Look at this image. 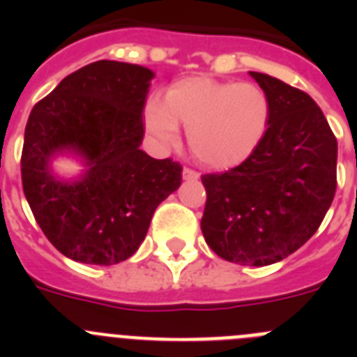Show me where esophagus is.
<instances>
[{"mask_svg":"<svg viewBox=\"0 0 357 357\" xmlns=\"http://www.w3.org/2000/svg\"><path fill=\"white\" fill-rule=\"evenodd\" d=\"M198 176H200V173L195 172V169L191 168L182 169V178H184V181H197Z\"/></svg>","mask_w":357,"mask_h":357,"instance_id":"esophagus-1","label":"esophagus"}]
</instances>
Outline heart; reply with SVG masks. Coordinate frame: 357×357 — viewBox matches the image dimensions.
Returning <instances> with one entry per match:
<instances>
[{
	"mask_svg": "<svg viewBox=\"0 0 357 357\" xmlns=\"http://www.w3.org/2000/svg\"><path fill=\"white\" fill-rule=\"evenodd\" d=\"M273 105L254 82L193 77L166 91V100L148 98L146 128L160 146L175 144L178 121L188 127L189 146L200 162L229 169L247 162L266 139Z\"/></svg>",
	"mask_w": 357,
	"mask_h": 357,
	"instance_id": "1",
	"label": "heart"
}]
</instances>
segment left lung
<instances>
[{
  "label": "left lung",
  "instance_id": "obj_1",
  "mask_svg": "<svg viewBox=\"0 0 357 357\" xmlns=\"http://www.w3.org/2000/svg\"><path fill=\"white\" fill-rule=\"evenodd\" d=\"M273 105L266 139L247 162L202 175L207 202L202 232L222 259L266 266L307 241L336 193L338 143L304 91L250 71Z\"/></svg>",
  "mask_w": 357,
  "mask_h": 357
}]
</instances>
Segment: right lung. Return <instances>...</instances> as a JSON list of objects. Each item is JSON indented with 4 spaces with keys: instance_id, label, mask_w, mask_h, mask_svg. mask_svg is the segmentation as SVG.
I'll list each match as a JSON object with an SVG mask.
<instances>
[{
    "instance_id": "add662e5",
    "label": "right lung",
    "mask_w": 357,
    "mask_h": 357,
    "mask_svg": "<svg viewBox=\"0 0 357 357\" xmlns=\"http://www.w3.org/2000/svg\"><path fill=\"white\" fill-rule=\"evenodd\" d=\"M151 78L143 66L98 61L68 75L31 109L23 191L44 236L69 259L103 266L128 259L157 206L181 185V164L139 148ZM62 151L86 160L78 181L49 173V160Z\"/></svg>"
}]
</instances>
